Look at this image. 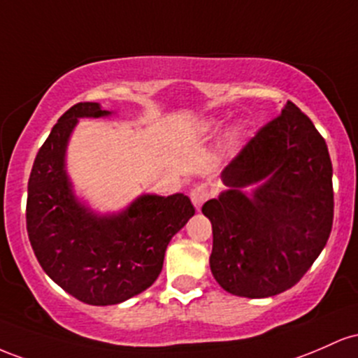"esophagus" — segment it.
Masks as SVG:
<instances>
[{"label":"esophagus","mask_w":358,"mask_h":358,"mask_svg":"<svg viewBox=\"0 0 358 358\" xmlns=\"http://www.w3.org/2000/svg\"><path fill=\"white\" fill-rule=\"evenodd\" d=\"M189 196H191V201H192V204H194L196 210H201V206L204 204V201L210 198V191H208V187L204 186V184H199V186L192 187Z\"/></svg>","instance_id":"esophagus-1"}]
</instances>
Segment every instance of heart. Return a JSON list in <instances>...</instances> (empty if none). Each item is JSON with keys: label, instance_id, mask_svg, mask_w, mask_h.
<instances>
[{"label": "heart", "instance_id": "heart-1", "mask_svg": "<svg viewBox=\"0 0 358 358\" xmlns=\"http://www.w3.org/2000/svg\"><path fill=\"white\" fill-rule=\"evenodd\" d=\"M201 128H203L204 134H215V131L220 128V122L218 120H208V122H204L203 125H201ZM242 135H243L242 127L228 128L227 134H224V138H223L224 145H227L228 148H235L240 143V140H242Z\"/></svg>", "mask_w": 358, "mask_h": 358}]
</instances>
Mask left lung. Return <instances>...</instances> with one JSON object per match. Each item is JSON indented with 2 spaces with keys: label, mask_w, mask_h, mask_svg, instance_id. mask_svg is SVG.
Masks as SVG:
<instances>
[{
  "label": "left lung",
  "mask_w": 358,
  "mask_h": 358,
  "mask_svg": "<svg viewBox=\"0 0 358 358\" xmlns=\"http://www.w3.org/2000/svg\"><path fill=\"white\" fill-rule=\"evenodd\" d=\"M333 167L324 138L287 101L223 169L227 186L204 203L213 227L210 267L224 291L268 298L313 266L333 224ZM255 191L248 195L245 187Z\"/></svg>",
  "instance_id": "1"
}]
</instances>
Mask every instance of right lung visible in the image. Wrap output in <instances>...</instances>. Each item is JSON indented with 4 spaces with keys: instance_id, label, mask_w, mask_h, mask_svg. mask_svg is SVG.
<instances>
[{
    "instance_id": "obj_1",
    "label": "right lung",
    "mask_w": 358,
    "mask_h": 358,
    "mask_svg": "<svg viewBox=\"0 0 358 358\" xmlns=\"http://www.w3.org/2000/svg\"><path fill=\"white\" fill-rule=\"evenodd\" d=\"M113 111L78 103L52 128L40 147L27 198V231L45 274L76 299L110 306L134 298L155 282L172 236L194 206L182 192L142 194L118 213H98L76 194L66 154L81 118Z\"/></svg>"
}]
</instances>
